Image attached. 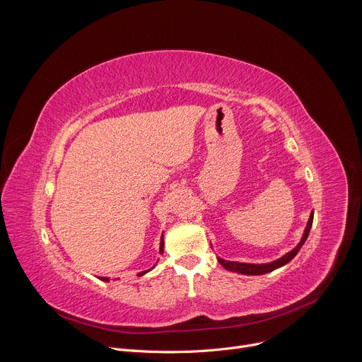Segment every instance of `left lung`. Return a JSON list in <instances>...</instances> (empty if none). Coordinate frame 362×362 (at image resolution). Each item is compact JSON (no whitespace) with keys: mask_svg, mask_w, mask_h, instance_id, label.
Segmentation results:
<instances>
[{"mask_svg":"<svg viewBox=\"0 0 362 362\" xmlns=\"http://www.w3.org/2000/svg\"><path fill=\"white\" fill-rule=\"evenodd\" d=\"M313 221H314V212H311V215H309V219H308V223H306V228L303 230V235L299 240V243L291 249L288 253H285L284 256L278 257V259L272 261V262H268V264H246V262H232V261H225L222 259V257H218L219 264L230 271V272H236V274H242V275H249V276H253V275H264V274H269L284 265H286L288 262H291L293 257L296 256V253L300 250L302 245L305 243L308 235H309V230H311L313 228Z\"/></svg>","mask_w":362,"mask_h":362,"instance_id":"obj_1","label":"left lung"}]
</instances>
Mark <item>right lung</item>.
Segmentation results:
<instances>
[{"label": "right lung", "mask_w": 362, "mask_h": 362, "mask_svg": "<svg viewBox=\"0 0 362 362\" xmlns=\"http://www.w3.org/2000/svg\"><path fill=\"white\" fill-rule=\"evenodd\" d=\"M163 246H165V240H163V233H162V238H160V246H159V253H163ZM156 267V265H154ZM153 267V268H154ZM153 268H150V269H147V271H143V272H139L137 274V276H143L144 274H147V272H150ZM98 279H101V281H105V282H109L110 279L109 278H106V276H98Z\"/></svg>", "instance_id": "add662e5"}]
</instances>
